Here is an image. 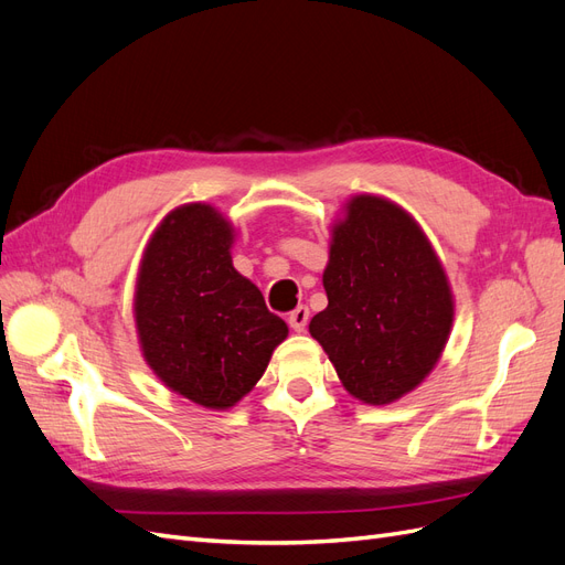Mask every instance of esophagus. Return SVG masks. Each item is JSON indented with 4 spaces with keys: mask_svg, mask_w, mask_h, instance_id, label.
I'll use <instances>...</instances> for the list:
<instances>
[{
    "mask_svg": "<svg viewBox=\"0 0 565 565\" xmlns=\"http://www.w3.org/2000/svg\"><path fill=\"white\" fill-rule=\"evenodd\" d=\"M309 316H311V311L306 309V306H297V309L289 313V318H287L289 328H292L295 332H303L306 324H309Z\"/></svg>",
    "mask_w": 565,
    "mask_h": 565,
    "instance_id": "obj_1",
    "label": "esophagus"
}]
</instances>
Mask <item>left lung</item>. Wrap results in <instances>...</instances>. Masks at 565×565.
I'll list each match as a JSON object with an SVG mask.
<instances>
[{
    "instance_id": "left-lung-1",
    "label": "left lung",
    "mask_w": 565,
    "mask_h": 565,
    "mask_svg": "<svg viewBox=\"0 0 565 565\" xmlns=\"http://www.w3.org/2000/svg\"><path fill=\"white\" fill-rule=\"evenodd\" d=\"M328 309L311 337L353 398L386 405L417 388L446 349L455 301L438 256L396 202L355 195L332 226Z\"/></svg>"
}]
</instances>
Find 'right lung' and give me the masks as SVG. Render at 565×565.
I'll use <instances>...</instances> for the list:
<instances>
[{"instance_id": "right-lung-1", "label": "right lung", "mask_w": 565, "mask_h": 565, "mask_svg": "<svg viewBox=\"0 0 565 565\" xmlns=\"http://www.w3.org/2000/svg\"><path fill=\"white\" fill-rule=\"evenodd\" d=\"M231 221L210 204L169 212L136 280L134 318L146 363L164 386L210 409L254 388L287 324L233 268Z\"/></svg>"}]
</instances>
